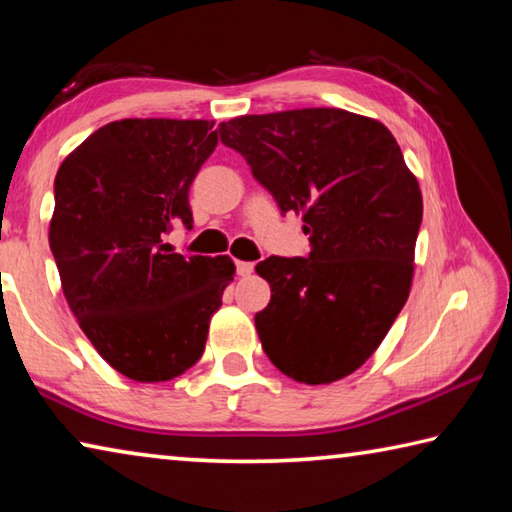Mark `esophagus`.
Returning a JSON list of instances; mask_svg holds the SVG:
<instances>
[{
  "label": "esophagus",
  "instance_id": "esophagus-1",
  "mask_svg": "<svg viewBox=\"0 0 512 512\" xmlns=\"http://www.w3.org/2000/svg\"><path fill=\"white\" fill-rule=\"evenodd\" d=\"M253 271H255V264L253 262H237V273L241 277H248Z\"/></svg>",
  "mask_w": 512,
  "mask_h": 512
}]
</instances>
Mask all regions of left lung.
<instances>
[{
    "label": "left lung",
    "instance_id": "obj_1",
    "mask_svg": "<svg viewBox=\"0 0 512 512\" xmlns=\"http://www.w3.org/2000/svg\"><path fill=\"white\" fill-rule=\"evenodd\" d=\"M282 214H302L309 257L255 266L271 302L255 314L266 357L300 384H332L366 363L413 282L418 178L377 119L341 108L244 115L219 126Z\"/></svg>",
    "mask_w": 512,
    "mask_h": 512
}]
</instances>
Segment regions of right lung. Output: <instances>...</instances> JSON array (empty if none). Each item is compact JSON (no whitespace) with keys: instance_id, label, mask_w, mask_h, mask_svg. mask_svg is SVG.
<instances>
[{"instance_id":"obj_1","label":"right lung","mask_w":512,"mask_h":512,"mask_svg":"<svg viewBox=\"0 0 512 512\" xmlns=\"http://www.w3.org/2000/svg\"><path fill=\"white\" fill-rule=\"evenodd\" d=\"M214 121L121 119L60 164L49 246L69 309L103 359L155 384L201 359L235 264L185 257L164 237L192 228L189 185L219 144Z\"/></svg>"}]
</instances>
